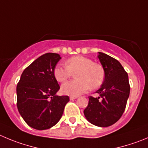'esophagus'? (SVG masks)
Here are the masks:
<instances>
[{"label":"esophagus","mask_w":148,"mask_h":148,"mask_svg":"<svg viewBox=\"0 0 148 148\" xmlns=\"http://www.w3.org/2000/svg\"><path fill=\"white\" fill-rule=\"evenodd\" d=\"M77 98H78V96H70V99H71V100H74V99H76Z\"/></svg>","instance_id":"obj_1"}]
</instances>
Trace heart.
Here are the masks:
<instances>
[{
    "label": "heart",
    "mask_w": 148,
    "mask_h": 148,
    "mask_svg": "<svg viewBox=\"0 0 148 148\" xmlns=\"http://www.w3.org/2000/svg\"><path fill=\"white\" fill-rule=\"evenodd\" d=\"M75 72L77 79L62 85L61 91L64 94L78 96L90 88L97 89L105 79V72L101 65L82 55L70 58L66 61V66L58 64L53 70L55 79L60 82L66 81Z\"/></svg>",
    "instance_id": "b5f03b06"
}]
</instances>
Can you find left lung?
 <instances>
[{
  "mask_svg": "<svg viewBox=\"0 0 148 148\" xmlns=\"http://www.w3.org/2000/svg\"><path fill=\"white\" fill-rule=\"evenodd\" d=\"M98 58L105 72V79L96 92L100 96H89L84 114L93 125L107 127L115 123L123 114L130 93V85L128 74L118 60L103 52H99Z\"/></svg>",
  "mask_w": 148,
  "mask_h": 148,
  "instance_id": "8db88e82",
  "label": "left lung"
}]
</instances>
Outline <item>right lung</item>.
I'll list each match as a JSON object with an SVG mask.
<instances>
[{"label": "right lung", "mask_w": 148, "mask_h": 148, "mask_svg": "<svg viewBox=\"0 0 148 148\" xmlns=\"http://www.w3.org/2000/svg\"><path fill=\"white\" fill-rule=\"evenodd\" d=\"M60 56L46 53L23 71L16 86L18 111L29 126L37 130L50 128L63 115L68 96H56L60 89L53 70Z\"/></svg>", "instance_id": "right-lung-1"}]
</instances>
